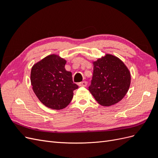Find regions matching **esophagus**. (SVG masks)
<instances>
[{"instance_id": "obj_1", "label": "esophagus", "mask_w": 158, "mask_h": 158, "mask_svg": "<svg viewBox=\"0 0 158 158\" xmlns=\"http://www.w3.org/2000/svg\"><path fill=\"white\" fill-rule=\"evenodd\" d=\"M79 86H82V87H85L87 85V82H85V81H83L82 82H80L78 84Z\"/></svg>"}]
</instances>
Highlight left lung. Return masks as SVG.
<instances>
[{"label":"left lung","mask_w":158,"mask_h":158,"mask_svg":"<svg viewBox=\"0 0 158 158\" xmlns=\"http://www.w3.org/2000/svg\"><path fill=\"white\" fill-rule=\"evenodd\" d=\"M89 91L99 104L111 106L125 96L131 85V73L118 57L106 54L93 62Z\"/></svg>","instance_id":"8db88e82"}]
</instances>
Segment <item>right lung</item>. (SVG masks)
Segmentation results:
<instances>
[{"mask_svg": "<svg viewBox=\"0 0 158 158\" xmlns=\"http://www.w3.org/2000/svg\"><path fill=\"white\" fill-rule=\"evenodd\" d=\"M66 60L57 55H50L37 62L31 70L32 89L40 101L52 109L65 108L73 98L74 84L72 73L66 71Z\"/></svg>", "mask_w": 158, "mask_h": 158, "instance_id": "add662e5", "label": "right lung"}]
</instances>
